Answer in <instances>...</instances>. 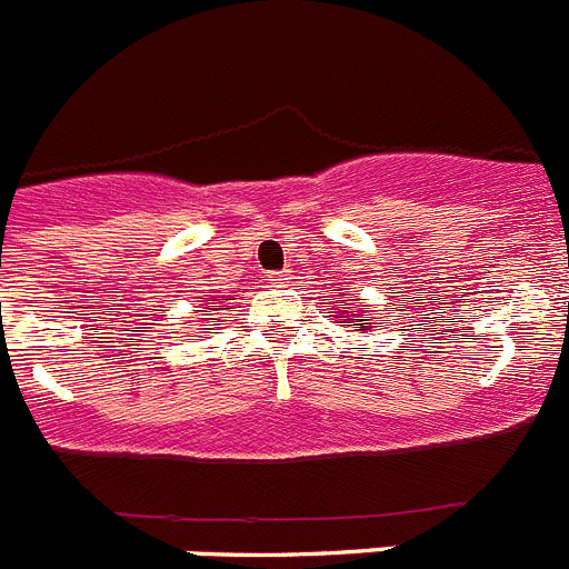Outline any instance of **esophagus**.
I'll use <instances>...</instances> for the list:
<instances>
[{
	"mask_svg": "<svg viewBox=\"0 0 569 569\" xmlns=\"http://www.w3.org/2000/svg\"><path fill=\"white\" fill-rule=\"evenodd\" d=\"M288 279H290V270H276V273L268 276L270 284H284Z\"/></svg>",
	"mask_w": 569,
	"mask_h": 569,
	"instance_id": "34e87169",
	"label": "esophagus"
}]
</instances>
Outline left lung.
<instances>
[{"instance_id": "left-lung-1", "label": "left lung", "mask_w": 569, "mask_h": 569, "mask_svg": "<svg viewBox=\"0 0 569 569\" xmlns=\"http://www.w3.org/2000/svg\"><path fill=\"white\" fill-rule=\"evenodd\" d=\"M347 301H350L353 308L339 310V316H336V319H341V325H347V328H350V321H359L361 330L373 328V319H370V310H367V305H361L359 299H350V293H345V305ZM321 305H325V301H321Z\"/></svg>"}]
</instances>
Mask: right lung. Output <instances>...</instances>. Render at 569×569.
I'll use <instances>...</instances> for the list:
<instances>
[{"instance_id": "add662e5", "label": "right lung", "mask_w": 569, "mask_h": 569, "mask_svg": "<svg viewBox=\"0 0 569 569\" xmlns=\"http://www.w3.org/2000/svg\"><path fill=\"white\" fill-rule=\"evenodd\" d=\"M210 310H228V308H219V299H208V308H204V316H210ZM210 330V328H204Z\"/></svg>"}]
</instances>
